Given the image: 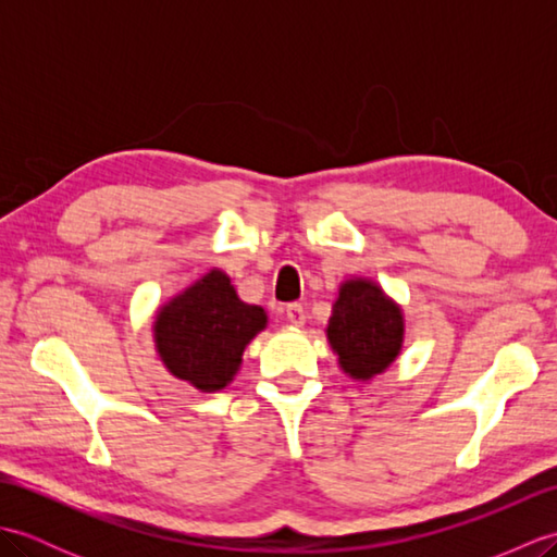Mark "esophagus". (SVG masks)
Returning a JSON list of instances; mask_svg holds the SVG:
<instances>
[{"label":"esophagus","instance_id":"34e87169","mask_svg":"<svg viewBox=\"0 0 557 557\" xmlns=\"http://www.w3.org/2000/svg\"><path fill=\"white\" fill-rule=\"evenodd\" d=\"M285 313H287V321L292 325H304L306 323V309H304V304H299V301L289 304Z\"/></svg>","mask_w":557,"mask_h":557}]
</instances>
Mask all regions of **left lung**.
<instances>
[{"mask_svg":"<svg viewBox=\"0 0 557 557\" xmlns=\"http://www.w3.org/2000/svg\"><path fill=\"white\" fill-rule=\"evenodd\" d=\"M401 313L385 294L366 280L345 282L327 323V339L342 369L369 381L397 359L401 347Z\"/></svg>","mask_w":557,"mask_h":557,"instance_id":"obj_1","label":"left lung"}]
</instances>
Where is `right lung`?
I'll return each instance as SVG.
<instances>
[{"label": "right lung", "instance_id": "1", "mask_svg": "<svg viewBox=\"0 0 557 557\" xmlns=\"http://www.w3.org/2000/svg\"><path fill=\"white\" fill-rule=\"evenodd\" d=\"M265 321L260 306L244 304L230 277L212 270L158 313V351L176 377L215 393L232 381L244 347Z\"/></svg>", "mask_w": 557, "mask_h": 557}]
</instances>
